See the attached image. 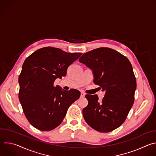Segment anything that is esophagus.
Masks as SVG:
<instances>
[{"label": "esophagus", "mask_w": 156, "mask_h": 156, "mask_svg": "<svg viewBox=\"0 0 156 156\" xmlns=\"http://www.w3.org/2000/svg\"><path fill=\"white\" fill-rule=\"evenodd\" d=\"M85 94L83 93H81V98H84Z\"/></svg>", "instance_id": "obj_1"}]
</instances>
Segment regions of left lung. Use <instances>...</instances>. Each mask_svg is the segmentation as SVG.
I'll use <instances>...</instances> for the list:
<instances>
[{"mask_svg":"<svg viewBox=\"0 0 156 156\" xmlns=\"http://www.w3.org/2000/svg\"><path fill=\"white\" fill-rule=\"evenodd\" d=\"M79 62L93 73L94 82L105 95L86 94L88 105L83 108L86 123L99 132H110L125 120L134 102L136 81L129 60L110 48H101L83 54Z\"/></svg>","mask_w":156,"mask_h":156,"instance_id":"obj_1","label":"left lung"}]
</instances>
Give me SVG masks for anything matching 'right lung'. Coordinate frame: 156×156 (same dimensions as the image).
Listing matches in <instances>:
<instances>
[{
    "label": "right lung",
    "instance_id": "right-lung-1",
    "mask_svg": "<svg viewBox=\"0 0 156 156\" xmlns=\"http://www.w3.org/2000/svg\"><path fill=\"white\" fill-rule=\"evenodd\" d=\"M82 53H69L48 47L37 50L24 62L19 76V100L24 114L34 128L49 131L58 126L80 92L65 91L54 82L66 75L69 66Z\"/></svg>",
    "mask_w": 156,
    "mask_h": 156
}]
</instances>
